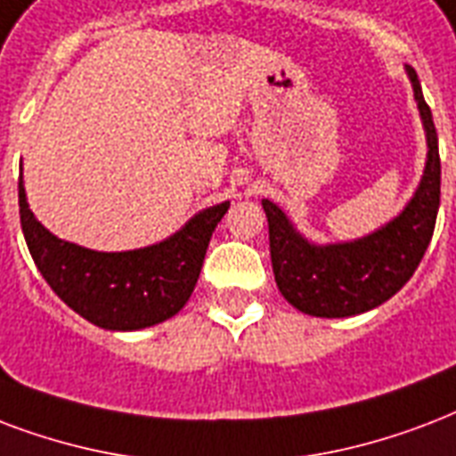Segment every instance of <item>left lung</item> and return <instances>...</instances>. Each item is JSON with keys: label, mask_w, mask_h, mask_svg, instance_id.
Wrapping results in <instances>:
<instances>
[{"label": "left lung", "mask_w": 456, "mask_h": 456, "mask_svg": "<svg viewBox=\"0 0 456 456\" xmlns=\"http://www.w3.org/2000/svg\"><path fill=\"white\" fill-rule=\"evenodd\" d=\"M406 71L428 138V162L421 186L399 217L359 241L313 246L297 234L277 205L263 200L274 282L282 297L301 313L318 318H346L385 304L411 280L428 248L440 208L437 131L430 107L423 100L419 76L411 66Z\"/></svg>", "instance_id": "obj_1"}]
</instances>
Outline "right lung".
<instances>
[{
  "label": "right lung",
  "mask_w": 456,
  "mask_h": 456,
  "mask_svg": "<svg viewBox=\"0 0 456 456\" xmlns=\"http://www.w3.org/2000/svg\"><path fill=\"white\" fill-rule=\"evenodd\" d=\"M19 208L28 251L52 291L97 328L141 330L172 318L189 301L229 203L198 213L167 241L124 253L90 251L50 234L28 208L23 176Z\"/></svg>",
  "instance_id": "right-lung-1"
}]
</instances>
